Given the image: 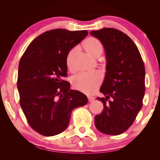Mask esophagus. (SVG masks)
I'll return each mask as SVG.
<instances>
[{"label":"esophagus","instance_id":"obj_1","mask_svg":"<svg viewBox=\"0 0 160 160\" xmlns=\"http://www.w3.org/2000/svg\"><path fill=\"white\" fill-rule=\"evenodd\" d=\"M88 100H89V102H93V101L95 100V98H93V97H88Z\"/></svg>","mask_w":160,"mask_h":160}]
</instances>
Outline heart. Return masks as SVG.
Here are the masks:
<instances>
[{"instance_id": "heart-1", "label": "heart", "mask_w": 160, "mask_h": 160, "mask_svg": "<svg viewBox=\"0 0 160 160\" xmlns=\"http://www.w3.org/2000/svg\"><path fill=\"white\" fill-rule=\"evenodd\" d=\"M84 48L86 52L93 58H98L103 52L102 44L95 37L89 38L85 42ZM78 51V47H74L67 53L65 62L67 69L69 71L73 69V60ZM102 78V74L99 72L91 75L79 74L72 77L71 84L75 90L91 94L99 88Z\"/></svg>"}]
</instances>
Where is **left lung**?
I'll return each mask as SVG.
<instances>
[{"label":"left lung","instance_id":"obj_1","mask_svg":"<svg viewBox=\"0 0 160 160\" xmlns=\"http://www.w3.org/2000/svg\"><path fill=\"white\" fill-rule=\"evenodd\" d=\"M104 46L107 72L100 92L105 98L103 112L95 116V124L99 132L117 135L133 124L143 106L145 66L141 54L126 34L113 28L92 31Z\"/></svg>","mask_w":160,"mask_h":160}]
</instances>
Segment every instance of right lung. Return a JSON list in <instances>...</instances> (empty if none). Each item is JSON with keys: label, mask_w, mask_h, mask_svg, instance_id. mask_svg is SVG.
Wrapping results in <instances>:
<instances>
[{"label": "right lung", "mask_w": 160, "mask_h": 160, "mask_svg": "<svg viewBox=\"0 0 160 160\" xmlns=\"http://www.w3.org/2000/svg\"><path fill=\"white\" fill-rule=\"evenodd\" d=\"M88 35L87 30L57 28L42 33L28 46L18 65L20 104L30 126L44 136L66 129L73 109L88 103L87 96L70 89L66 57Z\"/></svg>", "instance_id": "1"}]
</instances>
